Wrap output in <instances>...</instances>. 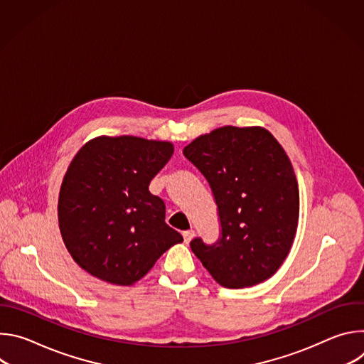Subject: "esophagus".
<instances>
[{
	"label": "esophagus",
	"mask_w": 364,
	"mask_h": 364,
	"mask_svg": "<svg viewBox=\"0 0 364 364\" xmlns=\"http://www.w3.org/2000/svg\"><path fill=\"white\" fill-rule=\"evenodd\" d=\"M183 237H184V242L188 243V242L194 237V230H186V232L183 233Z\"/></svg>",
	"instance_id": "obj_1"
}]
</instances>
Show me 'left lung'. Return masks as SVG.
Instances as JSON below:
<instances>
[{
  "instance_id": "obj_1",
  "label": "left lung",
  "mask_w": 364,
  "mask_h": 364,
  "mask_svg": "<svg viewBox=\"0 0 364 364\" xmlns=\"http://www.w3.org/2000/svg\"><path fill=\"white\" fill-rule=\"evenodd\" d=\"M183 154L209 181L222 237L191 250L225 288L269 279L284 264L298 228L299 191L282 145L262 127H222L193 139Z\"/></svg>"
}]
</instances>
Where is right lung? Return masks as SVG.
<instances>
[{"label": "right lung", "mask_w": 364, "mask_h": 364, "mask_svg": "<svg viewBox=\"0 0 364 364\" xmlns=\"http://www.w3.org/2000/svg\"><path fill=\"white\" fill-rule=\"evenodd\" d=\"M168 141L96 136L63 177L58 218L73 261L92 277L129 287L183 236L166 223L164 201L148 186L171 159Z\"/></svg>", "instance_id": "right-lung-1"}]
</instances>
